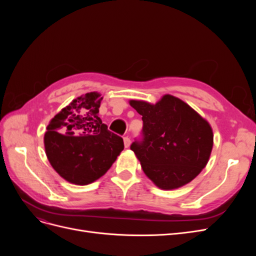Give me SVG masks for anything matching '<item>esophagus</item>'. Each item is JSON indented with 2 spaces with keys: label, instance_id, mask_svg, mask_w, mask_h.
I'll return each mask as SVG.
<instances>
[{
  "label": "esophagus",
  "instance_id": "1",
  "mask_svg": "<svg viewBox=\"0 0 256 256\" xmlns=\"http://www.w3.org/2000/svg\"><path fill=\"white\" fill-rule=\"evenodd\" d=\"M130 143H131V141H130V138H129L128 136H125V138H124V144H125V147H126V148H128V147L130 146Z\"/></svg>",
  "mask_w": 256,
  "mask_h": 256
}]
</instances>
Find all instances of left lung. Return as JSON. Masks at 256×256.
<instances>
[{
	"mask_svg": "<svg viewBox=\"0 0 256 256\" xmlns=\"http://www.w3.org/2000/svg\"><path fill=\"white\" fill-rule=\"evenodd\" d=\"M142 115L143 141L134 150L150 180L162 190L187 184L202 172L210 157L214 134L210 124L196 110L172 95L154 104L130 100Z\"/></svg>",
	"mask_w": 256,
	"mask_h": 256,
	"instance_id": "left-lung-1",
	"label": "left lung"
}]
</instances>
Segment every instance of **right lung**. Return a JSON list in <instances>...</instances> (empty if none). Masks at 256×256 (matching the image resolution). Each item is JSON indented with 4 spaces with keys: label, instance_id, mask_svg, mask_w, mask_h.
I'll use <instances>...</instances> for the list:
<instances>
[{
    "label": "right lung",
    "instance_id": "1",
    "mask_svg": "<svg viewBox=\"0 0 256 256\" xmlns=\"http://www.w3.org/2000/svg\"><path fill=\"white\" fill-rule=\"evenodd\" d=\"M102 98L90 92L74 99L50 120L44 134L50 164L72 184L97 180L124 150L122 138L108 130L98 116Z\"/></svg>",
    "mask_w": 256,
    "mask_h": 256
}]
</instances>
